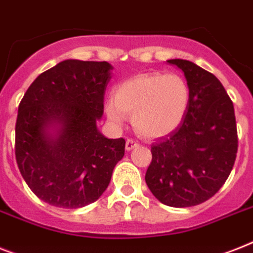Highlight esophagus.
I'll return each mask as SVG.
<instances>
[{
    "instance_id": "esophagus-1",
    "label": "esophagus",
    "mask_w": 253,
    "mask_h": 253,
    "mask_svg": "<svg viewBox=\"0 0 253 253\" xmlns=\"http://www.w3.org/2000/svg\"><path fill=\"white\" fill-rule=\"evenodd\" d=\"M139 145L136 140H133V139H127L126 141V151H132L133 148H136Z\"/></svg>"
}]
</instances>
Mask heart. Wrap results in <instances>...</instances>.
<instances>
[{
    "label": "heart",
    "instance_id": "heart-1",
    "mask_svg": "<svg viewBox=\"0 0 253 253\" xmlns=\"http://www.w3.org/2000/svg\"><path fill=\"white\" fill-rule=\"evenodd\" d=\"M190 104L186 80L175 74H140L116 87L105 104L108 120L123 126L130 114L132 126L145 137H162L178 128Z\"/></svg>",
    "mask_w": 253,
    "mask_h": 253
}]
</instances>
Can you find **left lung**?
Listing matches in <instances>:
<instances>
[{
    "label": "left lung",
    "mask_w": 253,
    "mask_h": 253,
    "mask_svg": "<svg viewBox=\"0 0 253 253\" xmlns=\"http://www.w3.org/2000/svg\"><path fill=\"white\" fill-rule=\"evenodd\" d=\"M184 74L190 104L178 128L152 144L148 188L162 204L187 208L211 199L233 170L238 151L234 105L213 74L169 59Z\"/></svg>",
    "instance_id": "8db88e82"
}]
</instances>
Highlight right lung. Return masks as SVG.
<instances>
[{
    "label": "right lung",
    "mask_w": 253,
    "mask_h": 253,
    "mask_svg": "<svg viewBox=\"0 0 253 253\" xmlns=\"http://www.w3.org/2000/svg\"><path fill=\"white\" fill-rule=\"evenodd\" d=\"M112 70L105 61L66 59L40 74L20 101L16 164L48 204L77 209L96 201L125 156V139H108L97 127Z\"/></svg>",
    "instance_id": "1"
}]
</instances>
